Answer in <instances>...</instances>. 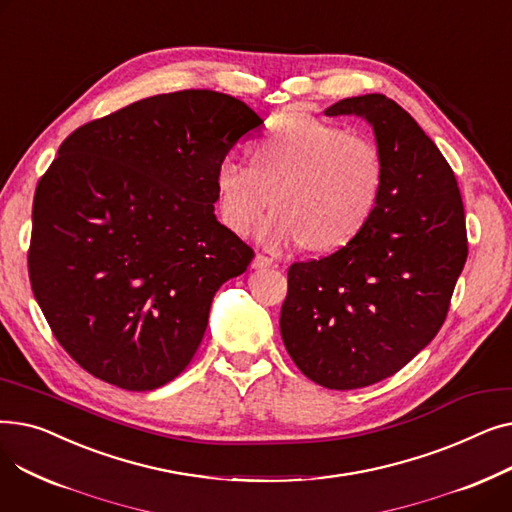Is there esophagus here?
<instances>
[{"label":"esophagus","instance_id":"1","mask_svg":"<svg viewBox=\"0 0 512 512\" xmlns=\"http://www.w3.org/2000/svg\"><path fill=\"white\" fill-rule=\"evenodd\" d=\"M276 265H278V263H276L272 257L261 255V253H257L255 259H253V267H255V270H263V267H276Z\"/></svg>","mask_w":512,"mask_h":512}]
</instances>
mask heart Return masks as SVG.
Instances as JSON below:
<instances>
[{
    "instance_id": "b5f03b06",
    "label": "heart",
    "mask_w": 512,
    "mask_h": 512,
    "mask_svg": "<svg viewBox=\"0 0 512 512\" xmlns=\"http://www.w3.org/2000/svg\"><path fill=\"white\" fill-rule=\"evenodd\" d=\"M386 180L380 145L365 134L307 114H284L251 149V166L226 159L215 172L222 222L245 234L259 228L270 249L307 245L332 251L348 245L378 207Z\"/></svg>"
}]
</instances>
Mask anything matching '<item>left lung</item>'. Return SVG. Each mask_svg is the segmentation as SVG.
I'll use <instances>...</instances> for the list:
<instances>
[{"label": "left lung", "instance_id": "obj_1", "mask_svg": "<svg viewBox=\"0 0 512 512\" xmlns=\"http://www.w3.org/2000/svg\"><path fill=\"white\" fill-rule=\"evenodd\" d=\"M361 116L384 159L382 195L365 228L321 259L288 267L280 311L286 351L330 390L378 384L434 340L467 261V226L448 161L409 112L371 93L326 116Z\"/></svg>", "mask_w": 512, "mask_h": 512}]
</instances>
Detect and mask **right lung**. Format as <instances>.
<instances>
[{
  "label": "right lung",
  "instance_id": "add662e5",
  "mask_svg": "<svg viewBox=\"0 0 512 512\" xmlns=\"http://www.w3.org/2000/svg\"><path fill=\"white\" fill-rule=\"evenodd\" d=\"M263 120L236 97L155 95L76 128L33 201L29 278L64 351L145 392L180 375L253 249L215 220V172Z\"/></svg>",
  "mask_w": 512,
  "mask_h": 512
}]
</instances>
